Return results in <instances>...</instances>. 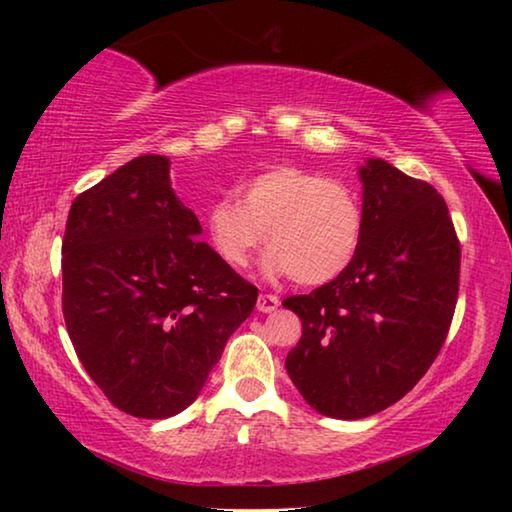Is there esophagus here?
<instances>
[{
	"mask_svg": "<svg viewBox=\"0 0 512 512\" xmlns=\"http://www.w3.org/2000/svg\"><path fill=\"white\" fill-rule=\"evenodd\" d=\"M277 305H280V298L273 296V293H262L257 298V309L264 311V314H271V311L277 309Z\"/></svg>",
	"mask_w": 512,
	"mask_h": 512,
	"instance_id": "esophagus-1",
	"label": "esophagus"
}]
</instances>
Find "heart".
Wrapping results in <instances>:
<instances>
[{
	"mask_svg": "<svg viewBox=\"0 0 512 512\" xmlns=\"http://www.w3.org/2000/svg\"><path fill=\"white\" fill-rule=\"evenodd\" d=\"M237 196L207 207L212 246L230 268H246L262 246L268 273H291L305 287L325 284L352 264L361 246L363 210L357 194L325 173L273 164L241 183Z\"/></svg>",
	"mask_w": 512,
	"mask_h": 512,
	"instance_id": "heart-1",
	"label": "heart"
}]
</instances>
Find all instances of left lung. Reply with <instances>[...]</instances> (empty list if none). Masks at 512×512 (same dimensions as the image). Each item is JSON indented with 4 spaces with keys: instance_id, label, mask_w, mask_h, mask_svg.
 I'll use <instances>...</instances> for the list:
<instances>
[{
    "instance_id": "obj_1",
    "label": "left lung",
    "mask_w": 512,
    "mask_h": 512,
    "mask_svg": "<svg viewBox=\"0 0 512 512\" xmlns=\"http://www.w3.org/2000/svg\"><path fill=\"white\" fill-rule=\"evenodd\" d=\"M361 183L352 264L282 302L302 320L289 377L311 409L339 420L388 409L424 377L447 339L461 277V241L436 189L384 160H368Z\"/></svg>"
}]
</instances>
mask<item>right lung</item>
I'll return each instance as SVG.
<instances>
[{"instance_id": "obj_1", "label": "right lung", "mask_w": 512, "mask_h": 512, "mask_svg": "<svg viewBox=\"0 0 512 512\" xmlns=\"http://www.w3.org/2000/svg\"><path fill=\"white\" fill-rule=\"evenodd\" d=\"M169 158L140 155L74 198L63 237V316L76 357L135 418L187 409L257 287L198 239Z\"/></svg>"}]
</instances>
